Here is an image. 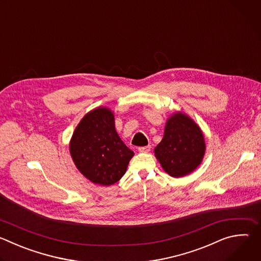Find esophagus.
Instances as JSON below:
<instances>
[{"label":"esophagus","mask_w":261,"mask_h":261,"mask_svg":"<svg viewBox=\"0 0 261 261\" xmlns=\"http://www.w3.org/2000/svg\"><path fill=\"white\" fill-rule=\"evenodd\" d=\"M151 150V145H145V146H139L138 152L140 153H148Z\"/></svg>","instance_id":"1"}]
</instances>
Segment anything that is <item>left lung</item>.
<instances>
[{
  "label": "left lung",
  "instance_id": "8db88e82",
  "mask_svg": "<svg viewBox=\"0 0 261 261\" xmlns=\"http://www.w3.org/2000/svg\"><path fill=\"white\" fill-rule=\"evenodd\" d=\"M154 152L164 171L173 177L185 176L194 171L203 159V133L187 115L174 113L167 120L163 138Z\"/></svg>",
  "mask_w": 261,
  "mask_h": 261
}]
</instances>
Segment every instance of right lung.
I'll return each mask as SVG.
<instances>
[{
    "label": "right lung",
    "instance_id": "add662e5",
    "mask_svg": "<svg viewBox=\"0 0 261 261\" xmlns=\"http://www.w3.org/2000/svg\"><path fill=\"white\" fill-rule=\"evenodd\" d=\"M69 148L77 169L92 182L102 186L120 180L134 156L118 135L114 114L106 107L95 108L82 119Z\"/></svg>",
    "mask_w": 261,
    "mask_h": 261
}]
</instances>
